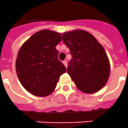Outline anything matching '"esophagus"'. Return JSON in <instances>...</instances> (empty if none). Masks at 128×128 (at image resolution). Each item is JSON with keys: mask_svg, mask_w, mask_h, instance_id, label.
<instances>
[{"mask_svg": "<svg viewBox=\"0 0 128 128\" xmlns=\"http://www.w3.org/2000/svg\"><path fill=\"white\" fill-rule=\"evenodd\" d=\"M62 63H63V65L67 68V66H68V62H67V61H66V60H64V61H62Z\"/></svg>", "mask_w": 128, "mask_h": 128, "instance_id": "1", "label": "esophagus"}]
</instances>
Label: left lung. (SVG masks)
Listing matches in <instances>:
<instances>
[{"label":"left lung","instance_id":"obj_1","mask_svg":"<svg viewBox=\"0 0 128 128\" xmlns=\"http://www.w3.org/2000/svg\"><path fill=\"white\" fill-rule=\"evenodd\" d=\"M72 59L67 72L80 91L93 94L105 86L110 75V62L101 44L92 34L76 30L62 34Z\"/></svg>","mask_w":128,"mask_h":128}]
</instances>
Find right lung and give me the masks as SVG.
<instances>
[{
  "mask_svg": "<svg viewBox=\"0 0 128 128\" xmlns=\"http://www.w3.org/2000/svg\"><path fill=\"white\" fill-rule=\"evenodd\" d=\"M61 34L40 30L21 46L16 60V72L24 88L36 96H46L56 89L66 67L58 58L56 46Z\"/></svg>",
  "mask_w": 128,
  "mask_h": 128,
  "instance_id": "add662e5",
  "label": "right lung"
}]
</instances>
